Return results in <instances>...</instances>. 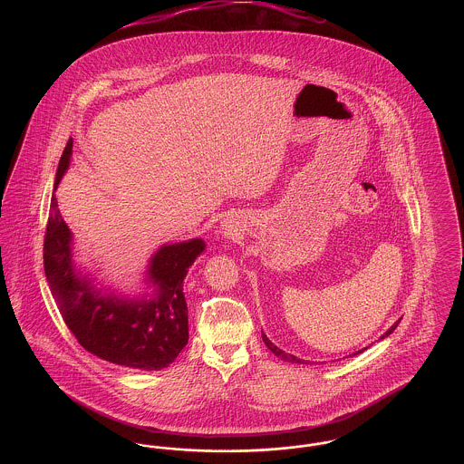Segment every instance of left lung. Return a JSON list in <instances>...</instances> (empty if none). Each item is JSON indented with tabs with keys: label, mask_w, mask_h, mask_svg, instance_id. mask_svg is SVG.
Here are the masks:
<instances>
[{
	"label": "left lung",
	"mask_w": 464,
	"mask_h": 464,
	"mask_svg": "<svg viewBox=\"0 0 464 464\" xmlns=\"http://www.w3.org/2000/svg\"><path fill=\"white\" fill-rule=\"evenodd\" d=\"M398 324H400V320H398V322H395V324H393V325H392V327H390L388 331L384 332L381 339L388 337V335H390L392 332L395 331V329H397L398 327ZM263 341H265L266 346H267V348L271 350V353L276 354L278 358H282V360H285V362H292V363H308V362H304V360H301V358H297V356H294V354L285 353V352H282V350H280L278 346H275V344H273V343H271V341H269V339L266 337L265 332H263ZM363 350H365V348H363ZM363 350H360V352H356V353L353 354L362 353Z\"/></svg>",
	"instance_id": "obj_1"
}]
</instances>
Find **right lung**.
<instances>
[{
    "label": "right lung",
    "instance_id": "1",
    "mask_svg": "<svg viewBox=\"0 0 464 464\" xmlns=\"http://www.w3.org/2000/svg\"><path fill=\"white\" fill-rule=\"evenodd\" d=\"M71 155L69 140L59 161L53 191L69 169ZM203 250L201 238L163 245L151 256L146 271V282L153 292L139 297L104 294L102 288H95L93 278L76 271L72 235L52 195L44 245L48 287L78 343L111 363L160 371L176 360L189 339L182 282Z\"/></svg>",
    "mask_w": 464,
    "mask_h": 464
}]
</instances>
